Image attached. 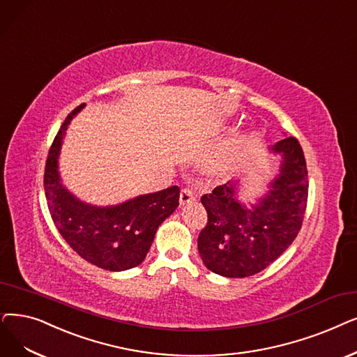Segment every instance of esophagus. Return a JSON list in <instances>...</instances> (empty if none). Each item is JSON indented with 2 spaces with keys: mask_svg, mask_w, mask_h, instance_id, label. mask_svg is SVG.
Masks as SVG:
<instances>
[{
  "mask_svg": "<svg viewBox=\"0 0 357 357\" xmlns=\"http://www.w3.org/2000/svg\"><path fill=\"white\" fill-rule=\"evenodd\" d=\"M195 201V194L190 188H182L181 195H179V203L181 206H187L190 203H194Z\"/></svg>",
  "mask_w": 357,
  "mask_h": 357,
  "instance_id": "obj_1",
  "label": "esophagus"
}]
</instances>
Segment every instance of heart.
I'll return each mask as SVG.
<instances>
[{
    "label": "heart",
    "mask_w": 357,
    "mask_h": 357,
    "mask_svg": "<svg viewBox=\"0 0 357 357\" xmlns=\"http://www.w3.org/2000/svg\"><path fill=\"white\" fill-rule=\"evenodd\" d=\"M230 163H231L230 153H223V154H220V156H217L215 159H213L210 162L208 167L213 170V172H219V170L227 169L230 166Z\"/></svg>",
    "instance_id": "1"
}]
</instances>
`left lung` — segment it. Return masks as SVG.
Here are the masks:
<instances>
[{"label": "left lung", "instance_id": "obj_1", "mask_svg": "<svg viewBox=\"0 0 357 357\" xmlns=\"http://www.w3.org/2000/svg\"><path fill=\"white\" fill-rule=\"evenodd\" d=\"M271 150L283 156L282 172L252 210L234 198V182L201 197L207 225L198 235V252L215 274L254 275L280 257L299 234L309 190L305 154L294 137L277 142Z\"/></svg>", "mask_w": 357, "mask_h": 357}]
</instances>
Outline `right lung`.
Here are the masks:
<instances>
[{
	"label": "right lung",
	"instance_id": "right-lung-1",
	"mask_svg": "<svg viewBox=\"0 0 357 357\" xmlns=\"http://www.w3.org/2000/svg\"><path fill=\"white\" fill-rule=\"evenodd\" d=\"M83 106L68 114L50 149L43 175L48 208L61 236L83 259L103 270H130L144 261L158 227L179 206V188L174 185L103 208L67 192L58 176V153L70 121Z\"/></svg>",
	"mask_w": 357,
	"mask_h": 357
}]
</instances>
